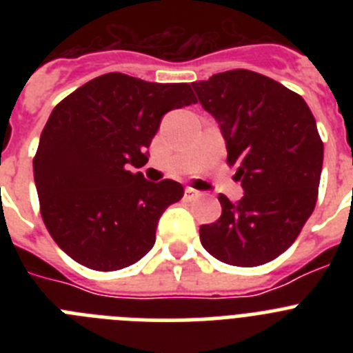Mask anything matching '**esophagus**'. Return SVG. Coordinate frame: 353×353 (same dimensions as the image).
Instances as JSON below:
<instances>
[{"label": "esophagus", "instance_id": "34e87169", "mask_svg": "<svg viewBox=\"0 0 353 353\" xmlns=\"http://www.w3.org/2000/svg\"><path fill=\"white\" fill-rule=\"evenodd\" d=\"M196 196H199V192L196 191V189H192V187H185V198L194 199Z\"/></svg>", "mask_w": 353, "mask_h": 353}]
</instances>
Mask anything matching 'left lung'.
I'll return each mask as SVG.
<instances>
[{
	"mask_svg": "<svg viewBox=\"0 0 353 353\" xmlns=\"http://www.w3.org/2000/svg\"><path fill=\"white\" fill-rule=\"evenodd\" d=\"M199 104L219 123L228 162L244 196L219 194L223 214L201 224L212 256L256 267L285 252L316 205L323 143L301 95L258 72L228 70L192 83Z\"/></svg>",
	"mask_w": 353,
	"mask_h": 353,
	"instance_id": "obj_1",
	"label": "left lung"
}]
</instances>
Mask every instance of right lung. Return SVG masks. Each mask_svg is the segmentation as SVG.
Returning <instances> with one entry per match:
<instances>
[{
	"instance_id": "1",
	"label": "right lung",
	"mask_w": 353,
	"mask_h": 353,
	"mask_svg": "<svg viewBox=\"0 0 353 353\" xmlns=\"http://www.w3.org/2000/svg\"><path fill=\"white\" fill-rule=\"evenodd\" d=\"M187 83H148L109 72L52 109L33 174L40 214L54 242L101 272L125 269L155 244L161 215L183 196L174 180L141 171L162 117L196 104Z\"/></svg>"
}]
</instances>
